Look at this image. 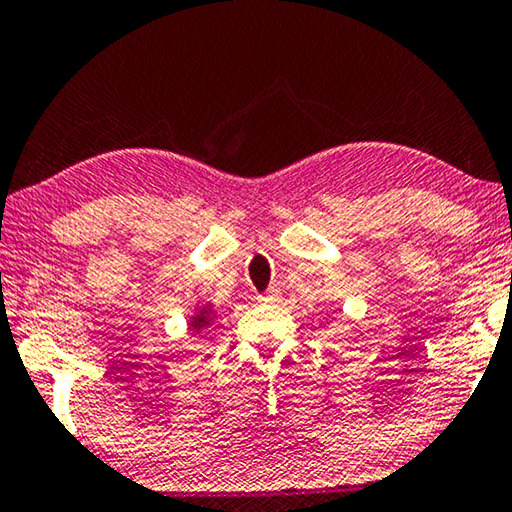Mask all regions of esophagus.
Instances as JSON below:
<instances>
[{"mask_svg":"<svg viewBox=\"0 0 512 512\" xmlns=\"http://www.w3.org/2000/svg\"><path fill=\"white\" fill-rule=\"evenodd\" d=\"M258 302H265V304H274V302H279V290H267V293L258 295Z\"/></svg>","mask_w":512,"mask_h":512,"instance_id":"1","label":"esophagus"}]
</instances>
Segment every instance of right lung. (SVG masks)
Returning a JSON list of instances; mask_svg holds the SVG:
<instances>
[{
    "label": "right lung",
    "mask_w": 512,
    "mask_h": 512,
    "mask_svg": "<svg viewBox=\"0 0 512 512\" xmlns=\"http://www.w3.org/2000/svg\"><path fill=\"white\" fill-rule=\"evenodd\" d=\"M212 320H215V313H212V306L206 304V306H203V309H199V313H196V316H192L190 327L194 329V332H201V329L208 327Z\"/></svg>",
    "instance_id": "obj_1"
}]
</instances>
